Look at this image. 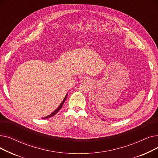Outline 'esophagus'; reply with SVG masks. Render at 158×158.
<instances>
[{
	"instance_id": "esophagus-1",
	"label": "esophagus",
	"mask_w": 158,
	"mask_h": 158,
	"mask_svg": "<svg viewBox=\"0 0 158 158\" xmlns=\"http://www.w3.org/2000/svg\"><path fill=\"white\" fill-rule=\"evenodd\" d=\"M82 81H84V82H88L89 81V78L87 77H82Z\"/></svg>"
}]
</instances>
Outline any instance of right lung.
<instances>
[{
	"label": "right lung",
	"mask_w": 158,
	"mask_h": 158,
	"mask_svg": "<svg viewBox=\"0 0 158 158\" xmlns=\"http://www.w3.org/2000/svg\"><path fill=\"white\" fill-rule=\"evenodd\" d=\"M67 95H68V94H66V96L64 97V99L63 100V101H62V102L61 103V104L60 105V106L57 107V108L54 111V112H52L51 114H50L49 115H48V116H47V117H44V118H44V119H45V118H51V117H53L54 115H55L58 111H59L60 110H61V108L62 107V106H63V104H64V101H65V100L66 99V98H67Z\"/></svg>",
	"instance_id": "add662e5"
}]
</instances>
